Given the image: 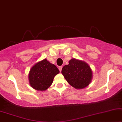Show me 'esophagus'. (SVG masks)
Segmentation results:
<instances>
[{
  "label": "esophagus",
  "mask_w": 122,
  "mask_h": 122,
  "mask_svg": "<svg viewBox=\"0 0 122 122\" xmlns=\"http://www.w3.org/2000/svg\"><path fill=\"white\" fill-rule=\"evenodd\" d=\"M62 66H60V67H58V69H59V70L60 71H61V70H62Z\"/></svg>",
  "instance_id": "obj_1"
}]
</instances>
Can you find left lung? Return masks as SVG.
Here are the masks:
<instances>
[{
    "label": "left lung",
    "instance_id": "1",
    "mask_svg": "<svg viewBox=\"0 0 122 122\" xmlns=\"http://www.w3.org/2000/svg\"><path fill=\"white\" fill-rule=\"evenodd\" d=\"M61 73L70 85L76 89H82L90 84L92 71L85 61L72 58L62 67Z\"/></svg>",
    "mask_w": 122,
    "mask_h": 122
}]
</instances>
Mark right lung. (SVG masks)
Instances as JSON below:
<instances>
[{
    "label": "right lung",
    "mask_w": 122,
    "mask_h": 122,
    "mask_svg": "<svg viewBox=\"0 0 122 122\" xmlns=\"http://www.w3.org/2000/svg\"><path fill=\"white\" fill-rule=\"evenodd\" d=\"M59 72V70L54 64L45 58L36 63L30 69L29 82L35 90L45 91L52 85L55 76Z\"/></svg>",
    "instance_id": "obj_1"
}]
</instances>
